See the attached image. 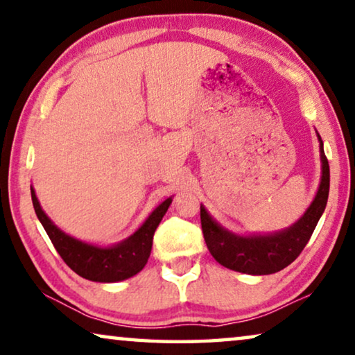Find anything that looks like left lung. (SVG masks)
Listing matches in <instances>:
<instances>
[{"mask_svg": "<svg viewBox=\"0 0 355 355\" xmlns=\"http://www.w3.org/2000/svg\"><path fill=\"white\" fill-rule=\"evenodd\" d=\"M320 147L322 176L317 193L304 214L290 227L272 234L241 235L223 227L203 205H200L203 237L213 258L230 270L250 275L275 274L295 261L309 241L320 216L325 211L330 192V166L323 152V142L317 132Z\"/></svg>", "mask_w": 355, "mask_h": 355, "instance_id": "left-lung-1", "label": "left lung"}]
</instances>
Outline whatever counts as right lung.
I'll return each mask as SVG.
<instances>
[{"instance_id": "right-lung-1", "label": "right lung", "mask_w": 355, "mask_h": 355, "mask_svg": "<svg viewBox=\"0 0 355 355\" xmlns=\"http://www.w3.org/2000/svg\"><path fill=\"white\" fill-rule=\"evenodd\" d=\"M30 190H32L35 213L60 258L80 277L101 284L126 280L144 269L152 251L153 234L173 202V197H169L158 205L141 227L128 239L110 246H101L78 240L60 230L43 211L35 189L32 187Z\"/></svg>"}]
</instances>
